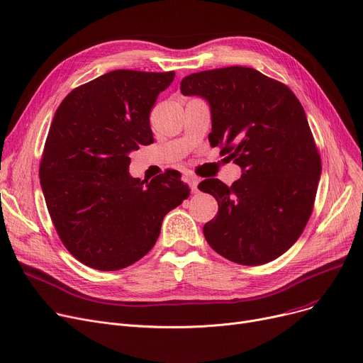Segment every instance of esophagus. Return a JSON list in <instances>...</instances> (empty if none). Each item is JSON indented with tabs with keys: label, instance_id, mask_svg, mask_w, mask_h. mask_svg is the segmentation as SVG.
Listing matches in <instances>:
<instances>
[{
	"label": "esophagus",
	"instance_id": "esophagus-1",
	"mask_svg": "<svg viewBox=\"0 0 363 363\" xmlns=\"http://www.w3.org/2000/svg\"><path fill=\"white\" fill-rule=\"evenodd\" d=\"M185 181L188 182V185H189V188H191L193 193H197V191H199V188H197V185H199V178H197V177L189 174V175L185 177Z\"/></svg>",
	"mask_w": 363,
	"mask_h": 363
}]
</instances>
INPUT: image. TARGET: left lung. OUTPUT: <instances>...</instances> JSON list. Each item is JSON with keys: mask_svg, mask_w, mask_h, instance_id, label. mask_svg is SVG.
Instances as JSON below:
<instances>
[{"mask_svg": "<svg viewBox=\"0 0 363 363\" xmlns=\"http://www.w3.org/2000/svg\"><path fill=\"white\" fill-rule=\"evenodd\" d=\"M181 92L208 101L211 145L242 169L231 186L199 184L219 204L203 228L208 245L245 266L279 257L312 215L322 170L303 106L285 84L242 66L188 74Z\"/></svg>", "mask_w": 363, "mask_h": 363, "instance_id": "8db88e82", "label": "left lung"}]
</instances>
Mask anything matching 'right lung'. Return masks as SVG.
<instances>
[{"instance_id":"obj_1","label":"right lung","mask_w":363,"mask_h":363,"mask_svg":"<svg viewBox=\"0 0 363 363\" xmlns=\"http://www.w3.org/2000/svg\"><path fill=\"white\" fill-rule=\"evenodd\" d=\"M175 72L113 70L67 94L40 163L48 213L69 253L118 271L156 244L164 215L189 197L178 170L129 177V152L155 138L150 111Z\"/></svg>"}]
</instances>
